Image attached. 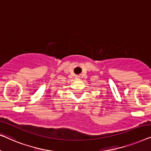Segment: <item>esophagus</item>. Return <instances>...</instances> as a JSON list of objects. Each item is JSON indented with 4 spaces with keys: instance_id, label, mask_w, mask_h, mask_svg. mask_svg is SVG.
<instances>
[{
    "instance_id": "1",
    "label": "esophagus",
    "mask_w": 151,
    "mask_h": 151,
    "mask_svg": "<svg viewBox=\"0 0 151 151\" xmlns=\"http://www.w3.org/2000/svg\"><path fill=\"white\" fill-rule=\"evenodd\" d=\"M75 78H76V79H80L81 76H80V75H76Z\"/></svg>"
}]
</instances>
